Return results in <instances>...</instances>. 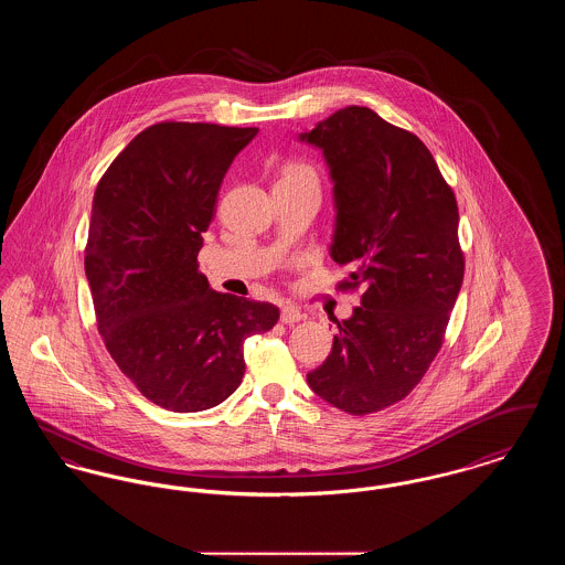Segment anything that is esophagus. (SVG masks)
<instances>
[{"instance_id": "esophagus-1", "label": "esophagus", "mask_w": 565, "mask_h": 565, "mask_svg": "<svg viewBox=\"0 0 565 565\" xmlns=\"http://www.w3.org/2000/svg\"><path fill=\"white\" fill-rule=\"evenodd\" d=\"M302 320V313L292 307V305H284L281 307V322L284 323H296Z\"/></svg>"}]
</instances>
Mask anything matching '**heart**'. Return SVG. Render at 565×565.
<instances>
[{
    "label": "heart",
    "instance_id": "heart-1",
    "mask_svg": "<svg viewBox=\"0 0 565 565\" xmlns=\"http://www.w3.org/2000/svg\"><path fill=\"white\" fill-rule=\"evenodd\" d=\"M288 171H307V173H311V169H307V167H292V169H288Z\"/></svg>",
    "mask_w": 565,
    "mask_h": 565
}]
</instances>
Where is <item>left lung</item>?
I'll use <instances>...</instances> for the list:
<instances>
[{
    "label": "left lung",
    "instance_id": "1",
    "mask_svg": "<svg viewBox=\"0 0 565 565\" xmlns=\"http://www.w3.org/2000/svg\"><path fill=\"white\" fill-rule=\"evenodd\" d=\"M298 141L322 150L332 182L330 256L350 267L360 307L307 375L328 404L366 415L422 381L463 281L456 196L419 137L371 108L339 109Z\"/></svg>",
    "mask_w": 565,
    "mask_h": 565
}]
</instances>
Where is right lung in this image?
<instances>
[{"mask_svg":"<svg viewBox=\"0 0 565 565\" xmlns=\"http://www.w3.org/2000/svg\"><path fill=\"white\" fill-rule=\"evenodd\" d=\"M258 129L159 122L114 159L93 196L84 270L109 355L175 413L224 403L245 373L243 343L279 309L215 292L196 256L222 180Z\"/></svg>","mask_w":565,"mask_h":565,"instance_id":"obj_1","label":"right lung"}]
</instances>
